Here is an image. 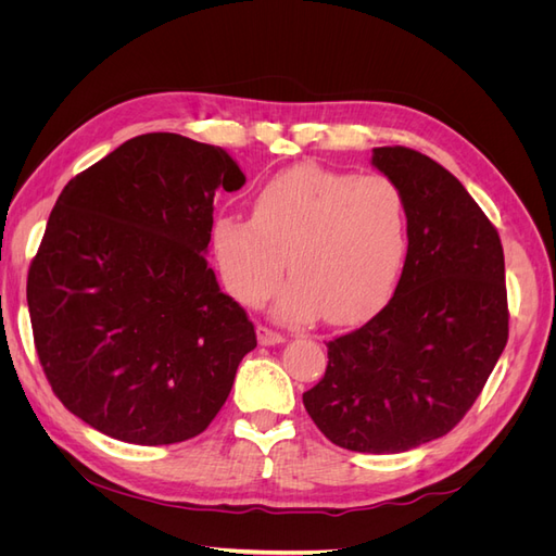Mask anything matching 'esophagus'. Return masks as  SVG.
I'll use <instances>...</instances> for the list:
<instances>
[{
  "mask_svg": "<svg viewBox=\"0 0 556 556\" xmlns=\"http://www.w3.org/2000/svg\"><path fill=\"white\" fill-rule=\"evenodd\" d=\"M257 341H260V345H276V343L285 341V336L280 331H274L271 327L260 325L257 327Z\"/></svg>",
  "mask_w": 556,
  "mask_h": 556,
  "instance_id": "1",
  "label": "esophagus"
}]
</instances>
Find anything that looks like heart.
<instances>
[{
    "instance_id": "b5f03b06",
    "label": "heart",
    "mask_w": 556,
    "mask_h": 556,
    "mask_svg": "<svg viewBox=\"0 0 556 556\" xmlns=\"http://www.w3.org/2000/svg\"><path fill=\"white\" fill-rule=\"evenodd\" d=\"M408 245L399 185L380 174L352 176L299 164L252 199V217L223 215L213 250L225 288L243 306H260L285 274L276 313L308 323L355 325L392 294Z\"/></svg>"
}]
</instances>
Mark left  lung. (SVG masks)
<instances>
[{
    "label": "left lung",
    "mask_w": 556,
    "mask_h": 556,
    "mask_svg": "<svg viewBox=\"0 0 556 556\" xmlns=\"http://www.w3.org/2000/svg\"><path fill=\"white\" fill-rule=\"evenodd\" d=\"M408 220L394 296L327 343L304 392L317 429L345 450L394 454L462 422L508 343L506 264L496 227L445 166L403 146L374 148Z\"/></svg>",
    "instance_id": "obj_1"
}]
</instances>
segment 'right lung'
Returning a JSON list of instances; mask_svg holds the SVG:
<instances>
[{
    "mask_svg": "<svg viewBox=\"0 0 556 556\" xmlns=\"http://www.w3.org/2000/svg\"><path fill=\"white\" fill-rule=\"evenodd\" d=\"M223 148L141 134L64 185L27 274L55 396L115 441L172 445L220 413L255 327L206 262L215 190H241Z\"/></svg>",
    "mask_w": 556,
    "mask_h": 556,
    "instance_id": "obj_1",
    "label": "right lung"
}]
</instances>
